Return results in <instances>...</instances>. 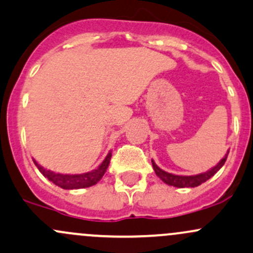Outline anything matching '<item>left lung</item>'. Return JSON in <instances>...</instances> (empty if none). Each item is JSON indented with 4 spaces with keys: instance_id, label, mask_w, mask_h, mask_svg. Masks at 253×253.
<instances>
[{
    "instance_id": "8db88e82",
    "label": "left lung",
    "mask_w": 253,
    "mask_h": 253,
    "mask_svg": "<svg viewBox=\"0 0 253 253\" xmlns=\"http://www.w3.org/2000/svg\"><path fill=\"white\" fill-rule=\"evenodd\" d=\"M228 154H229V151H227L224 158L218 162L216 166L212 167L211 169L204 172V173H199L195 175L172 174V173H169V172L164 171V169H161L160 167L154 162V160H151V164H153V169L154 171H155L156 175L160 178L162 182L166 183V184L173 185V187H177V188H195V187H199L200 184H203V183L206 182V180H209L212 175L217 173V171H219L220 167L224 165L225 160H227Z\"/></svg>"
}]
</instances>
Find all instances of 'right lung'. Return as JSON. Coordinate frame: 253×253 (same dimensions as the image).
<instances>
[{"label": "right lung", "mask_w": 253, "mask_h": 253, "mask_svg": "<svg viewBox=\"0 0 253 253\" xmlns=\"http://www.w3.org/2000/svg\"><path fill=\"white\" fill-rule=\"evenodd\" d=\"M111 159V151L106 155L104 161L98 166V169H93L91 172L81 174H63V173H55V172L49 171V169H43L41 165H39L34 160L37 169H40L42 174L46 178H48L52 183H54L58 187L63 188V189H82V188H88L92 185L97 184L102 177L106 172V169L109 166V162Z\"/></svg>", "instance_id": "1"}]
</instances>
